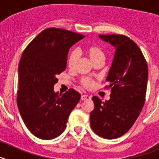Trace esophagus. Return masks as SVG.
<instances>
[{"instance_id":"1","label":"esophagus","mask_w":159,"mask_h":159,"mask_svg":"<svg viewBox=\"0 0 159 159\" xmlns=\"http://www.w3.org/2000/svg\"><path fill=\"white\" fill-rule=\"evenodd\" d=\"M91 99V96L88 95H81V100H88V99Z\"/></svg>"}]
</instances>
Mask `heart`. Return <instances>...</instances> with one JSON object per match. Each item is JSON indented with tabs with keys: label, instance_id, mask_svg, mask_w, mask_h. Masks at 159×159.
Returning a JSON list of instances; mask_svg holds the SVG:
<instances>
[{
	"label": "heart",
	"instance_id": "obj_1",
	"mask_svg": "<svg viewBox=\"0 0 159 159\" xmlns=\"http://www.w3.org/2000/svg\"><path fill=\"white\" fill-rule=\"evenodd\" d=\"M84 52L88 55L90 60L92 63L95 62L96 60H100V59H104V53L102 49L97 45H89L85 47ZM79 58V53L75 50H73L69 53L67 57V66L70 69H73L76 64L77 60ZM83 86L85 88H91L93 85V81L90 79H83L81 81Z\"/></svg>",
	"mask_w": 159,
	"mask_h": 159
}]
</instances>
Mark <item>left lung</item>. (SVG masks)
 I'll return each mask as SVG.
<instances>
[{
    "label": "left lung",
    "instance_id": "obj_1",
    "mask_svg": "<svg viewBox=\"0 0 159 159\" xmlns=\"http://www.w3.org/2000/svg\"><path fill=\"white\" fill-rule=\"evenodd\" d=\"M102 41L116 49L107 76L111 96L102 102L92 97L95 108L90 115L95 134L114 139L126 134L133 126L145 102L148 67L139 48L123 35H99Z\"/></svg>",
    "mask_w": 159,
    "mask_h": 159
}]
</instances>
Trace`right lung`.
Wrapping results in <instances>:
<instances>
[{"label": "right lung", "mask_w": 159, "mask_h": 159, "mask_svg": "<svg viewBox=\"0 0 159 159\" xmlns=\"http://www.w3.org/2000/svg\"><path fill=\"white\" fill-rule=\"evenodd\" d=\"M85 36L61 29H47L25 49L18 67V109L32 134L41 139L58 137L80 99L71 88L61 95L54 91L57 75L67 66L70 48Z\"/></svg>", "instance_id": "obj_1"}]
</instances>
